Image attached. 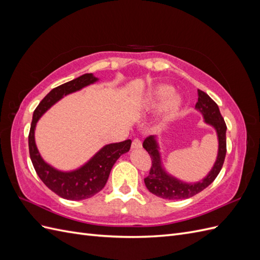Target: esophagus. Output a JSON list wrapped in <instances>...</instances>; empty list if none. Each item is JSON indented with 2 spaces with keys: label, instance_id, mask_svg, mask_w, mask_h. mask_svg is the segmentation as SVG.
Segmentation results:
<instances>
[{
  "label": "esophagus",
  "instance_id": "1",
  "mask_svg": "<svg viewBox=\"0 0 260 260\" xmlns=\"http://www.w3.org/2000/svg\"><path fill=\"white\" fill-rule=\"evenodd\" d=\"M131 147H132V149H139V148L142 147V142H141L139 139H135L132 141Z\"/></svg>",
  "mask_w": 260,
  "mask_h": 260
}]
</instances>
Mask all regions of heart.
<instances>
[{"label": "heart", "mask_w": 260, "mask_h": 260, "mask_svg": "<svg viewBox=\"0 0 260 260\" xmlns=\"http://www.w3.org/2000/svg\"><path fill=\"white\" fill-rule=\"evenodd\" d=\"M162 103L161 120H168L174 116L181 105V99L175 93H171V88L168 85H158L149 93L146 101L148 108H154Z\"/></svg>", "instance_id": "b5f03b06"}]
</instances>
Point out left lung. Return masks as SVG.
<instances>
[{
	"label": "left lung",
	"mask_w": 260,
	"mask_h": 260,
	"mask_svg": "<svg viewBox=\"0 0 260 260\" xmlns=\"http://www.w3.org/2000/svg\"><path fill=\"white\" fill-rule=\"evenodd\" d=\"M198 93L199 101L195 105V108L203 115L205 122L212 125L217 132L219 143L217 159L209 174L202 181L195 183H186L167 174L166 170L162 168L160 154L158 151L159 147L156 137H147L143 142V147L151 156L152 167L149 170V175L144 179V183L147 190L158 198L165 200H184L192 198L214 182V180L222 168L226 153V125L223 117L220 114L218 105L209 98L208 94L202 90H198Z\"/></svg>",
	"instance_id": "left-lung-1"
}]
</instances>
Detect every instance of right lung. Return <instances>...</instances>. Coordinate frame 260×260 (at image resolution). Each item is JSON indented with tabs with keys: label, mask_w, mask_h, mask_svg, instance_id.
<instances>
[{
	"label": "right lung",
	"mask_w": 260,
	"mask_h": 260,
	"mask_svg": "<svg viewBox=\"0 0 260 260\" xmlns=\"http://www.w3.org/2000/svg\"><path fill=\"white\" fill-rule=\"evenodd\" d=\"M99 79L92 74H84L76 79L54 88L38 105L34 112L32 122L29 132V154L31 161L43 183L60 198L69 201L90 199L99 193L107 182L109 174L116 160L129 152L131 140L119 143L107 144L102 147L83 166L73 171H60L45 162L38 151L35 141V130L38 120L55 103L70 93L79 91Z\"/></svg>",
	"instance_id": "1"
}]
</instances>
